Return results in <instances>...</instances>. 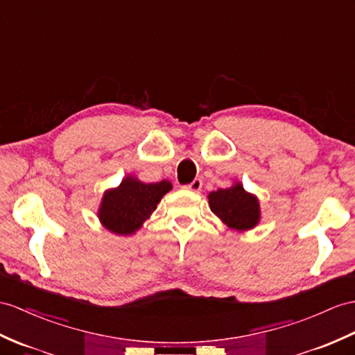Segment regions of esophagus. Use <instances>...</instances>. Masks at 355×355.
Segmentation results:
<instances>
[{
	"label": "esophagus",
	"instance_id": "34e87169",
	"mask_svg": "<svg viewBox=\"0 0 355 355\" xmlns=\"http://www.w3.org/2000/svg\"><path fill=\"white\" fill-rule=\"evenodd\" d=\"M202 185H203V182H202V179H194L191 184H188V185H185V189H188V191H193V193H198L202 189Z\"/></svg>",
	"mask_w": 355,
	"mask_h": 355
}]
</instances>
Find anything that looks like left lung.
Masks as SVG:
<instances>
[{"label":"left lung","instance_id":"1","mask_svg":"<svg viewBox=\"0 0 355 355\" xmlns=\"http://www.w3.org/2000/svg\"><path fill=\"white\" fill-rule=\"evenodd\" d=\"M211 211L227 224V227L238 232L253 229L261 220V206L257 197L247 193L239 182L230 188H220L207 196Z\"/></svg>","mask_w":355,"mask_h":355}]
</instances>
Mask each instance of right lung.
<instances>
[{
  "instance_id": "add662e5",
  "label": "right lung",
  "mask_w": 355,
  "mask_h": 355,
  "mask_svg": "<svg viewBox=\"0 0 355 355\" xmlns=\"http://www.w3.org/2000/svg\"><path fill=\"white\" fill-rule=\"evenodd\" d=\"M171 189L168 180L144 184L128 176L117 188L105 191L98 217L102 226L116 235H132L157 209L164 194Z\"/></svg>"
}]
</instances>
